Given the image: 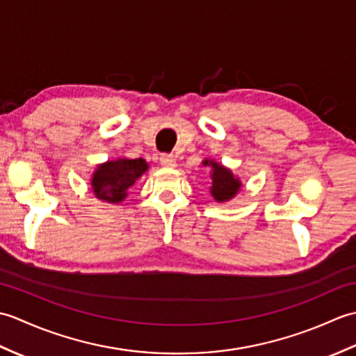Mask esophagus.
I'll use <instances>...</instances> for the list:
<instances>
[{"label":"esophagus","instance_id":"34e87169","mask_svg":"<svg viewBox=\"0 0 356 356\" xmlns=\"http://www.w3.org/2000/svg\"><path fill=\"white\" fill-rule=\"evenodd\" d=\"M161 163L166 168H172V166H176V156L165 153L161 156Z\"/></svg>","mask_w":356,"mask_h":356}]
</instances>
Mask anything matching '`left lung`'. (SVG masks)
<instances>
[{"mask_svg":"<svg viewBox=\"0 0 356 356\" xmlns=\"http://www.w3.org/2000/svg\"><path fill=\"white\" fill-rule=\"evenodd\" d=\"M203 165L211 166V195H213L216 202H228L240 191L241 182L240 179L232 174V171L226 166L217 163L213 159H205L202 162Z\"/></svg>","mask_w":356,"mask_h":356,"instance_id":"1","label":"left lung"}]
</instances>
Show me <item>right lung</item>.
Returning <instances> with one entry per match:
<instances>
[{
    "mask_svg": "<svg viewBox=\"0 0 356 356\" xmlns=\"http://www.w3.org/2000/svg\"><path fill=\"white\" fill-rule=\"evenodd\" d=\"M148 170L145 159H125L108 161L97 165L92 177V191L99 200L120 203L127 197L128 188L134 185Z\"/></svg>",
    "mask_w": 356,
    "mask_h": 356,
    "instance_id": "obj_1",
    "label": "right lung"
}]
</instances>
